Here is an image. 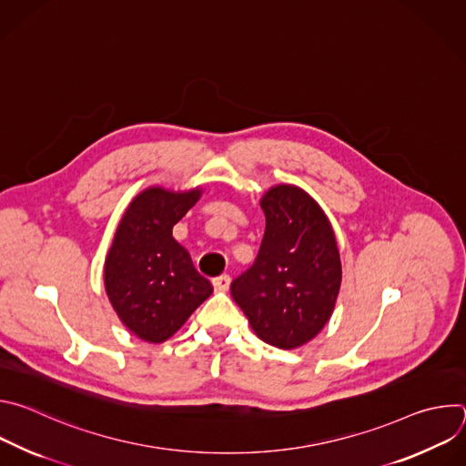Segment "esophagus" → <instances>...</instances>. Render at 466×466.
Masks as SVG:
<instances>
[{
	"label": "esophagus",
	"mask_w": 466,
	"mask_h": 466,
	"mask_svg": "<svg viewBox=\"0 0 466 466\" xmlns=\"http://www.w3.org/2000/svg\"><path fill=\"white\" fill-rule=\"evenodd\" d=\"M212 284H214L216 291H227L230 288V277L228 275H221V277L214 279Z\"/></svg>",
	"instance_id": "esophagus-1"
}]
</instances>
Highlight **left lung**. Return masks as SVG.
I'll use <instances>...</instances> for the list:
<instances>
[{"instance_id": "obj_1", "label": "left lung", "mask_w": 466, "mask_h": 466, "mask_svg": "<svg viewBox=\"0 0 466 466\" xmlns=\"http://www.w3.org/2000/svg\"><path fill=\"white\" fill-rule=\"evenodd\" d=\"M265 232L230 293L256 336L289 350L313 339L334 311L341 261L324 212L295 186H275L259 203Z\"/></svg>"}]
</instances>
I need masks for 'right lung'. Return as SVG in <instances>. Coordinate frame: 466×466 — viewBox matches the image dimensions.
Masks as SVG:
<instances>
[{"label": "right lung", "mask_w": 466, "mask_h": 466, "mask_svg": "<svg viewBox=\"0 0 466 466\" xmlns=\"http://www.w3.org/2000/svg\"><path fill=\"white\" fill-rule=\"evenodd\" d=\"M201 191H142L127 208L105 261V288L123 324L149 343L171 338L214 288L193 268L173 227Z\"/></svg>", "instance_id": "add662e5"}]
</instances>
